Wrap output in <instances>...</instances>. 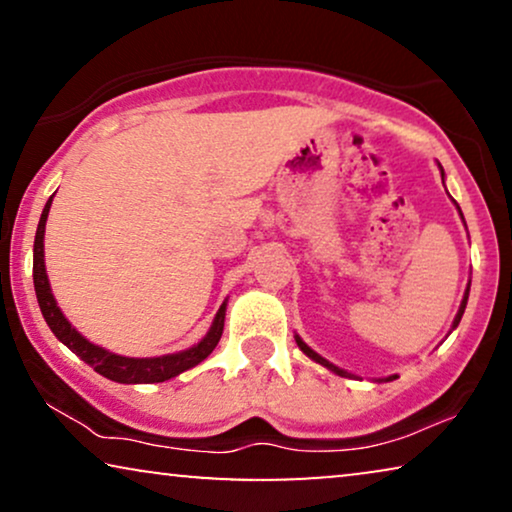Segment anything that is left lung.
<instances>
[{"instance_id": "obj_1", "label": "left lung", "mask_w": 512, "mask_h": 512, "mask_svg": "<svg viewBox=\"0 0 512 512\" xmlns=\"http://www.w3.org/2000/svg\"><path fill=\"white\" fill-rule=\"evenodd\" d=\"M438 167H440V165H438ZM440 174H443V167H440ZM457 209H459V207H457ZM459 214H461V209H459ZM461 219H464V216H461ZM468 291H471V282H468V286H466L464 300H461V305H459V312H457V317H454V321H452V331H454V328H457V326H459V321H461V317H464V310H466V303H468ZM296 342H298L300 352H303V354H307V356H310V359H312V361H317V363H321V366H324V368H328V370H333V373H335V375H340V377H354L352 373H347V370H342V368H338V366H333V363H331V361H326V359H324V356H319L317 352H314V349H312V347H307V345H305V342L298 338V335H296ZM391 380H396V375H389V377H384V382H391Z\"/></svg>"}]
</instances>
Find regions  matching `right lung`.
Instances as JSON below:
<instances>
[{
  "label": "right lung",
  "instance_id": "1",
  "mask_svg": "<svg viewBox=\"0 0 512 512\" xmlns=\"http://www.w3.org/2000/svg\"><path fill=\"white\" fill-rule=\"evenodd\" d=\"M53 198H48L44 212H41L37 235H34V265H32V277H34V291H37V300L44 314L48 328H51L55 338L62 345H67L76 356H81V361H86L90 368H95V373L107 377V380L121 382V384H153V382H165L170 377H177L184 370L198 366L200 361H205L209 354L214 352V347L219 345L221 333H223V321H226V303L219 307L216 317L212 321L205 338L191 349L177 354H165V356H151V359H132V356H121L109 352L100 345L83 338L76 328L69 324L65 314L55 303L51 284H48L46 275V263H44V233H46V219L48 209H51Z\"/></svg>",
  "mask_w": 512,
  "mask_h": 512
}]
</instances>
